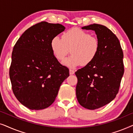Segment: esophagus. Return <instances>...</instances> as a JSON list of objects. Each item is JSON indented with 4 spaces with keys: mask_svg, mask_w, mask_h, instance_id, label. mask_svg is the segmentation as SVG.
I'll list each match as a JSON object with an SVG mask.
<instances>
[{
    "mask_svg": "<svg viewBox=\"0 0 133 133\" xmlns=\"http://www.w3.org/2000/svg\"><path fill=\"white\" fill-rule=\"evenodd\" d=\"M74 72H75V71H74V70H70V75H72V74H74Z\"/></svg>",
    "mask_w": 133,
    "mask_h": 133,
    "instance_id": "obj_1",
    "label": "esophagus"
}]
</instances>
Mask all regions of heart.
<instances>
[{"instance_id":"obj_1","label":"heart","mask_w":133,"mask_h":133,"mask_svg":"<svg viewBox=\"0 0 133 133\" xmlns=\"http://www.w3.org/2000/svg\"><path fill=\"white\" fill-rule=\"evenodd\" d=\"M51 48L59 61L64 59L69 51L71 55L64 60L63 65L72 68L80 65L86 66L94 61L100 50V41L95 36L78 28H72L63 32L51 41Z\"/></svg>"}]
</instances>
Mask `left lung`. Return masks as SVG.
I'll return each instance as SVG.
<instances>
[{"mask_svg":"<svg viewBox=\"0 0 133 133\" xmlns=\"http://www.w3.org/2000/svg\"><path fill=\"white\" fill-rule=\"evenodd\" d=\"M82 29L95 31L100 50L91 63L75 72L76 97L81 106L96 110L111 102L118 93L124 72L123 54L118 38L104 25L94 23Z\"/></svg>","mask_w":133,"mask_h":133,"instance_id":"obj_1","label":"left lung"}]
</instances>
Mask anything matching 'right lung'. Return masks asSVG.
I'll return each mask as SVG.
<instances>
[{
  "label": "right lung",
  "mask_w": 133,
  "mask_h": 133,
  "mask_svg": "<svg viewBox=\"0 0 133 133\" xmlns=\"http://www.w3.org/2000/svg\"><path fill=\"white\" fill-rule=\"evenodd\" d=\"M59 23L42 22L23 32L12 52L10 78L17 99L32 110L50 107L69 70L59 62L51 48L52 39L65 30Z\"/></svg>",
  "instance_id": "add662e5"
}]
</instances>
